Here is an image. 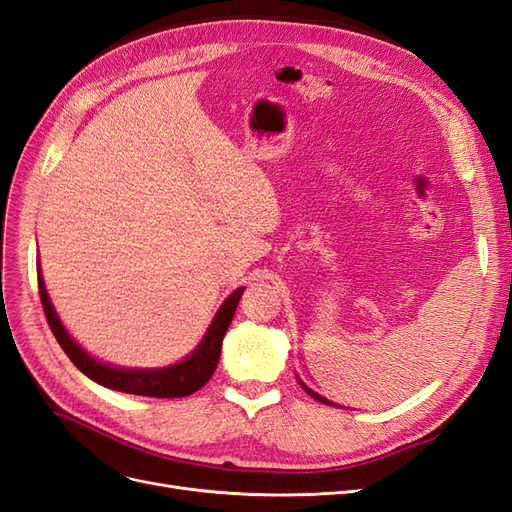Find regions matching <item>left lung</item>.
I'll return each instance as SVG.
<instances>
[{
  "instance_id": "1",
  "label": "left lung",
  "mask_w": 512,
  "mask_h": 512,
  "mask_svg": "<svg viewBox=\"0 0 512 512\" xmlns=\"http://www.w3.org/2000/svg\"><path fill=\"white\" fill-rule=\"evenodd\" d=\"M299 382H301V380H299ZM301 386H303V389H305V391H307V393H309V395H312V397H314V399H318V401H322V404H331V401H329V399H324V397H322V395H318V393H314V391H312V389H307V386H305V384H303V382H301Z\"/></svg>"
}]
</instances>
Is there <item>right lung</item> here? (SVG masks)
<instances>
[{"label":"right lung","instance_id":"add662e5","mask_svg":"<svg viewBox=\"0 0 512 512\" xmlns=\"http://www.w3.org/2000/svg\"><path fill=\"white\" fill-rule=\"evenodd\" d=\"M38 290H40V301H42L46 322H49L55 339L70 356V361L79 367L87 378L113 391L166 399V397L192 395L194 391L200 389V386H205L209 382L220 361L222 339L230 327L232 316H235V309L239 305V299L245 288H237L222 303L218 314H215L211 322V327L203 337V342L198 344V348L188 356V359L162 369H121V367L104 365L96 361L94 356H89L79 344L74 342L70 333L64 329V324H61V320L57 318L49 294H46L40 269H38Z\"/></svg>","mask_w":512,"mask_h":512}]
</instances>
